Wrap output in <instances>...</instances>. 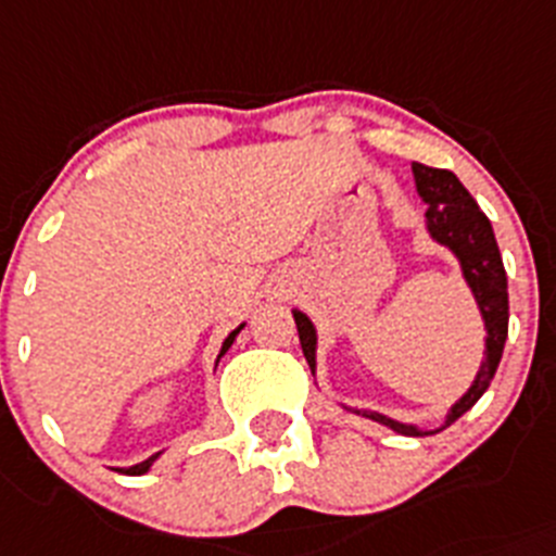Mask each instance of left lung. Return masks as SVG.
Wrapping results in <instances>:
<instances>
[{"label": "left lung", "instance_id": "1", "mask_svg": "<svg viewBox=\"0 0 556 556\" xmlns=\"http://www.w3.org/2000/svg\"><path fill=\"white\" fill-rule=\"evenodd\" d=\"M414 178H417L419 194L428 202V214L425 216H428L430 236L435 241L447 243L460 257L466 282L475 290V299L480 304L482 318H485V329H489V337H485V359H482L480 372H477L469 392L455 403V408L447 417V425H453L455 419L464 417L480 401L482 392L491 387V378H494L496 367H500L507 340V318H510V309H507V274L505 266H502V254L500 247H496L489 216L482 214L475 197L464 189V184L450 169L425 167V164H414ZM293 318L295 329H299V340H302V351L309 362V370H315L313 324L302 313H293ZM362 414L376 419V422L389 425L397 433L422 435L417 428L392 422V419L381 417V414Z\"/></svg>", "mask_w": 556, "mask_h": 556}]
</instances>
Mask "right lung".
<instances>
[{"label":"right lung","mask_w":556,"mask_h":556,"mask_svg":"<svg viewBox=\"0 0 556 556\" xmlns=\"http://www.w3.org/2000/svg\"><path fill=\"white\" fill-rule=\"evenodd\" d=\"M238 331H241V326H238V329L232 331L230 337H227V340H225V345H222V354H225V351L230 349V345H232V340H236V334H238ZM222 354H219V356H222ZM153 458H155V455H153ZM153 458H148V460H142V464L131 466V469H117V471H123V475H131V477H137V475H144V471L150 469V464H153Z\"/></svg>","instance_id":"add662e5"}]
</instances>
